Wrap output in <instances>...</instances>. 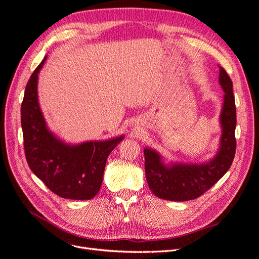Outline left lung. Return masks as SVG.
Masks as SVG:
<instances>
[{"mask_svg":"<svg viewBox=\"0 0 259 259\" xmlns=\"http://www.w3.org/2000/svg\"><path fill=\"white\" fill-rule=\"evenodd\" d=\"M219 83L225 92L221 113L223 133L219 150L213 159L202 164H165L155 150L144 149L147 182L150 190L158 198L179 202L197 199L230 168L237 148L234 136L237 110L232 81L223 67H219Z\"/></svg>","mask_w":259,"mask_h":259,"instance_id":"8db88e82","label":"left lung"}]
</instances>
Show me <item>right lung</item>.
I'll return each instance as SVG.
<instances>
[{"mask_svg":"<svg viewBox=\"0 0 259 259\" xmlns=\"http://www.w3.org/2000/svg\"><path fill=\"white\" fill-rule=\"evenodd\" d=\"M48 57L31 74L21 104L23 147L28 165L55 194L64 199L91 200L98 193L108 155L123 136L69 145L46 126L37 99V79Z\"/></svg>","mask_w":259,"mask_h":259,"instance_id":"right-lung-1","label":"right lung"}]
</instances>
